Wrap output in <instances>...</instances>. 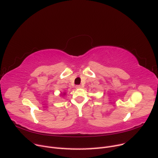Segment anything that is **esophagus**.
<instances>
[{
    "instance_id": "obj_1",
    "label": "esophagus",
    "mask_w": 158,
    "mask_h": 158,
    "mask_svg": "<svg viewBox=\"0 0 158 158\" xmlns=\"http://www.w3.org/2000/svg\"><path fill=\"white\" fill-rule=\"evenodd\" d=\"M81 87V85H77L76 86H75V88H76L77 89H79V88H80Z\"/></svg>"
}]
</instances>
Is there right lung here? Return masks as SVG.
Returning <instances> with one entry per match:
<instances>
[{"label": "right lung", "instance_id": "1", "mask_svg": "<svg viewBox=\"0 0 158 158\" xmlns=\"http://www.w3.org/2000/svg\"><path fill=\"white\" fill-rule=\"evenodd\" d=\"M65 94H65V93H64L63 95H65Z\"/></svg>", "mask_w": 158, "mask_h": 158}]
</instances>
